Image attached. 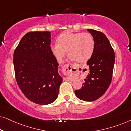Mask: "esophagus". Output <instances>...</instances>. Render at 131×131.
<instances>
[{"mask_svg": "<svg viewBox=\"0 0 131 131\" xmlns=\"http://www.w3.org/2000/svg\"><path fill=\"white\" fill-rule=\"evenodd\" d=\"M73 70V68L71 64H67L63 66V67H62V72H63V74L64 75H66V76H67V78H65V79L66 80L69 81V80H71L70 78L69 77V76L71 74V73H72Z\"/></svg>", "mask_w": 131, "mask_h": 131, "instance_id": "1", "label": "esophagus"}]
</instances>
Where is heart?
<instances>
[{
    "label": "heart",
    "instance_id": "heart-1",
    "mask_svg": "<svg viewBox=\"0 0 131 131\" xmlns=\"http://www.w3.org/2000/svg\"><path fill=\"white\" fill-rule=\"evenodd\" d=\"M95 40L89 33H72L67 31L61 34L57 43L52 44L51 50L58 62H61L67 51L70 58L79 63L86 62L94 52Z\"/></svg>",
    "mask_w": 131,
    "mask_h": 131
}]
</instances>
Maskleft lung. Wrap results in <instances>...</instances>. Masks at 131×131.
Instances as JSON below:
<instances>
[{"label":"left lung","instance_id":"8db88e82","mask_svg":"<svg viewBox=\"0 0 131 131\" xmlns=\"http://www.w3.org/2000/svg\"><path fill=\"white\" fill-rule=\"evenodd\" d=\"M87 30L95 40L94 52L87 62L90 71L81 89L76 90L74 92L79 99L93 101L103 96L110 85L115 55L104 34L92 29Z\"/></svg>","mask_w":131,"mask_h":131}]
</instances>
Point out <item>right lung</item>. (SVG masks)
<instances>
[{"label": "right lung", "instance_id": "obj_1", "mask_svg": "<svg viewBox=\"0 0 131 131\" xmlns=\"http://www.w3.org/2000/svg\"><path fill=\"white\" fill-rule=\"evenodd\" d=\"M51 32L32 31L25 35L14 53L15 78L30 101L47 105L58 97L62 78L51 50Z\"/></svg>", "mask_w": 131, "mask_h": 131}]
</instances>
